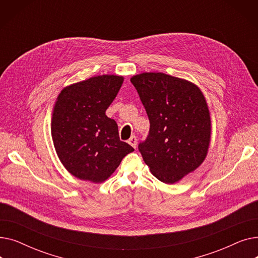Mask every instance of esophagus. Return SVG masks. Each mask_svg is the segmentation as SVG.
<instances>
[{
	"instance_id": "esophagus-1",
	"label": "esophagus",
	"mask_w": 258,
	"mask_h": 258,
	"mask_svg": "<svg viewBox=\"0 0 258 258\" xmlns=\"http://www.w3.org/2000/svg\"><path fill=\"white\" fill-rule=\"evenodd\" d=\"M127 142H128V144L132 145L134 148L137 147V138H136V136H132Z\"/></svg>"
}]
</instances>
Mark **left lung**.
Masks as SVG:
<instances>
[{"mask_svg":"<svg viewBox=\"0 0 258 258\" xmlns=\"http://www.w3.org/2000/svg\"><path fill=\"white\" fill-rule=\"evenodd\" d=\"M150 120L138 148L161 182L173 184L197 169L210 143L211 121L204 95L194 84L164 73L131 78Z\"/></svg>","mask_w":258,"mask_h":258,"instance_id":"1","label":"left lung"}]
</instances>
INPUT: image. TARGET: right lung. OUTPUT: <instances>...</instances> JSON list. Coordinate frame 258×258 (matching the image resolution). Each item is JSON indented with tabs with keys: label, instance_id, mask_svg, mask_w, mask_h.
I'll list each match as a JSON object with an SVG mask.
<instances>
[{
	"label": "right lung",
	"instance_id": "obj_1",
	"mask_svg": "<svg viewBox=\"0 0 258 258\" xmlns=\"http://www.w3.org/2000/svg\"><path fill=\"white\" fill-rule=\"evenodd\" d=\"M122 83V76H95L58 95L51 123L54 147L66 169L80 180L105 181L134 152L120 140L116 121L105 115Z\"/></svg>",
	"mask_w": 258,
	"mask_h": 258
}]
</instances>
